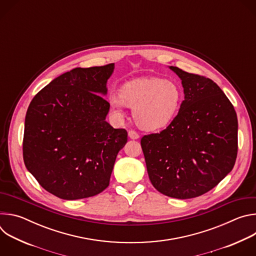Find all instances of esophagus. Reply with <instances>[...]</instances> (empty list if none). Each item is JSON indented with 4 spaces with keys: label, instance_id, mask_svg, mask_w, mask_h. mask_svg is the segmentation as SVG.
<instances>
[{
    "label": "esophagus",
    "instance_id": "esophagus-1",
    "mask_svg": "<svg viewBox=\"0 0 256 256\" xmlns=\"http://www.w3.org/2000/svg\"><path fill=\"white\" fill-rule=\"evenodd\" d=\"M128 136H130L132 140H138V138H140L138 134L136 132H134V130H130V132H128Z\"/></svg>",
    "mask_w": 256,
    "mask_h": 256
}]
</instances>
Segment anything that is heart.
Wrapping results in <instances>:
<instances>
[{
	"instance_id": "1",
	"label": "heart",
	"mask_w": 256,
	"mask_h": 256,
	"mask_svg": "<svg viewBox=\"0 0 256 256\" xmlns=\"http://www.w3.org/2000/svg\"><path fill=\"white\" fill-rule=\"evenodd\" d=\"M108 101L120 116L124 106L132 108V118L138 126L154 132L172 124L180 109L182 93L171 80L138 78L126 82L120 89V95H110Z\"/></svg>"
}]
</instances>
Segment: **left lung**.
Returning a JSON list of instances; mask_svg holds the SVG:
<instances>
[{"instance_id":"8db88e82","label":"left lung","mask_w":256,"mask_h":256,"mask_svg":"<svg viewBox=\"0 0 256 256\" xmlns=\"http://www.w3.org/2000/svg\"><path fill=\"white\" fill-rule=\"evenodd\" d=\"M169 68L181 79L184 100L172 124L144 136L140 146L153 186L167 196L186 200L210 192L233 169L238 120L214 81Z\"/></svg>"}]
</instances>
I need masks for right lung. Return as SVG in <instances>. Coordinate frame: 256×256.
Returning <instances> with one entry per match:
<instances>
[{
  "instance_id": "right-lung-1",
  "label": "right lung",
  "mask_w": 256,
  "mask_h": 256,
  "mask_svg": "<svg viewBox=\"0 0 256 256\" xmlns=\"http://www.w3.org/2000/svg\"><path fill=\"white\" fill-rule=\"evenodd\" d=\"M114 64L76 68L52 80L27 109L23 159L27 170L52 194L68 200L94 196L108 186L124 128L105 118L107 80Z\"/></svg>"
}]
</instances>
